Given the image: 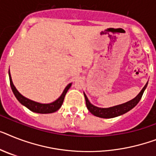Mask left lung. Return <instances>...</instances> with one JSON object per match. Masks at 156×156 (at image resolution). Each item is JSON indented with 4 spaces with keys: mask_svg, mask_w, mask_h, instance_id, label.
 <instances>
[{
    "mask_svg": "<svg viewBox=\"0 0 156 156\" xmlns=\"http://www.w3.org/2000/svg\"><path fill=\"white\" fill-rule=\"evenodd\" d=\"M147 83L145 84L144 87H143V89L137 95V96L132 99V100H130V101L125 103V104L112 107V108H98V107L94 106V105H92L89 102V100H88L85 94H83L84 95V98H85L86 106H87V108L88 109V111L92 113V115L100 117V118H106L107 119V118H113V117L119 116V115H123L124 113L127 112L128 111L133 108L134 107L138 104L141 97H142L145 88L147 87Z\"/></svg>",
    "mask_w": 156,
    "mask_h": 156,
    "instance_id": "1",
    "label": "left lung"
}]
</instances>
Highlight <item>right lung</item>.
I'll return each mask as SVG.
<instances>
[{
    "instance_id": "obj_1",
    "label": "right lung",
    "mask_w": 156,
    "mask_h": 156,
    "mask_svg": "<svg viewBox=\"0 0 156 156\" xmlns=\"http://www.w3.org/2000/svg\"><path fill=\"white\" fill-rule=\"evenodd\" d=\"M9 75L10 86H11L12 91L13 92L14 96H16V98L18 100V101H19L21 104H23L24 106L26 107L27 108H29V110L33 112L41 113V114L52 113L56 112L57 110H59L60 107H61V105H62L63 102H64L65 95H66L68 90L69 89V87H71V84H72V83L68 84V86H67V87H65V89L64 90L62 95H61L56 101H54V102L51 103V104H40V103L35 102V101L29 100V99L25 98L24 96H23L22 95L16 90L15 86L13 85L12 81L11 76H10V73H9Z\"/></svg>"
}]
</instances>
